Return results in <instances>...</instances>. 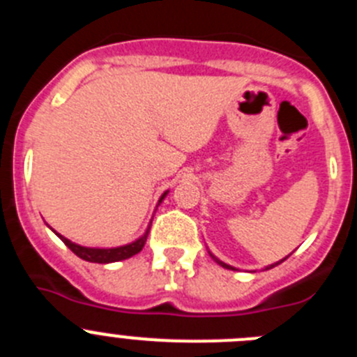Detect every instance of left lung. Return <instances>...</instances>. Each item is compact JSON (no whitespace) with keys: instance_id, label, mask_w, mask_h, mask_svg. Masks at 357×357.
<instances>
[{"instance_id":"left-lung-1","label":"left lung","mask_w":357,"mask_h":357,"mask_svg":"<svg viewBox=\"0 0 357 357\" xmlns=\"http://www.w3.org/2000/svg\"><path fill=\"white\" fill-rule=\"evenodd\" d=\"M209 255H211V257H213V259H214V261H216V263H218V264H220V266L227 268V270H236V268H234V266H230V264H227V263H223V261H220V259H218L216 255H213V254H211V252H209ZM284 259H288V257H284ZM284 259H280V261H277V263L270 264V266H266V268H264V270H270V268L277 266V264H280V263H282V261H284Z\"/></svg>"}]
</instances>
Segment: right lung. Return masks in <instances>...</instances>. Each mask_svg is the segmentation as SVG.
Wrapping results in <instances>:
<instances>
[{
	"instance_id": "add662e5",
	"label": "right lung",
	"mask_w": 357,
	"mask_h": 357,
	"mask_svg": "<svg viewBox=\"0 0 357 357\" xmlns=\"http://www.w3.org/2000/svg\"><path fill=\"white\" fill-rule=\"evenodd\" d=\"M166 195H168V191H164L162 197L159 198V204L160 202L166 198ZM157 204V206H159ZM151 225V222H150ZM150 225H148V229L144 230V234L141 236V238H137L135 241L128 243V245H121V247H112V248H96V247H82V245H77V243L69 241L68 238H64V236H61L59 232H55L59 238L64 241L66 247L69 248V250L73 252V254H77L80 259L84 261H89V263H100V264H107V263H118V261H123V259H128V257H132V255L139 254L141 250H143L144 243H146V238H148V232H150Z\"/></svg>"
}]
</instances>
